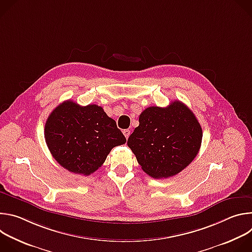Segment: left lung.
<instances>
[{"instance_id": "left-lung-1", "label": "left lung", "mask_w": 252, "mask_h": 252, "mask_svg": "<svg viewBox=\"0 0 252 252\" xmlns=\"http://www.w3.org/2000/svg\"><path fill=\"white\" fill-rule=\"evenodd\" d=\"M45 139L59 164L84 175L98 169L111 151L126 141L101 106H82L71 100L62 102L51 113Z\"/></svg>"}]
</instances>
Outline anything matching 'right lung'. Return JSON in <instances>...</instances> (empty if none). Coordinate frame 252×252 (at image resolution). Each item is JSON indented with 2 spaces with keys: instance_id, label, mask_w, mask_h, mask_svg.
Here are the masks:
<instances>
[{
  "instance_id": "right-lung-1",
  "label": "right lung",
  "mask_w": 252,
  "mask_h": 252,
  "mask_svg": "<svg viewBox=\"0 0 252 252\" xmlns=\"http://www.w3.org/2000/svg\"><path fill=\"white\" fill-rule=\"evenodd\" d=\"M127 139L141 169L154 178L169 177L185 169L196 157L202 130L194 114L182 101L166 107L150 106Z\"/></svg>"
}]
</instances>
